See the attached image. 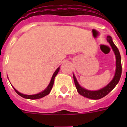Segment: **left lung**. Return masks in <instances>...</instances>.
Masks as SVG:
<instances>
[{
    "mask_svg": "<svg viewBox=\"0 0 127 127\" xmlns=\"http://www.w3.org/2000/svg\"><path fill=\"white\" fill-rule=\"evenodd\" d=\"M107 41L110 44L111 47L112 48L113 51L114 52L116 58V69H115V73L114 77L112 80L108 84L103 87V88L98 90H89L84 88L82 87L79 83L78 82L77 79L76 78L74 74H73L74 81L75 84L76 88L77 89L78 92L82 96L87 97V98L91 99H99L103 98V97L108 94L116 85L118 84L119 80H120L121 76V71H122V67H121V59L120 53L118 49L114 44L112 40L111 37L108 35L107 37Z\"/></svg>",
    "mask_w": 127,
    "mask_h": 127,
    "instance_id": "1",
    "label": "left lung"
}]
</instances>
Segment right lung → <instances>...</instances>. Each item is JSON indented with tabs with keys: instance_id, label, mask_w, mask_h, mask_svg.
Segmentation results:
<instances>
[{
	"instance_id": "obj_1",
	"label": "right lung",
	"mask_w": 127,
	"mask_h": 127,
	"mask_svg": "<svg viewBox=\"0 0 127 127\" xmlns=\"http://www.w3.org/2000/svg\"><path fill=\"white\" fill-rule=\"evenodd\" d=\"M60 67L57 68V69L56 70L55 72L53 74V76L51 78V81H50V83L49 84V85L47 86V87L42 92H41L38 93V94H33V95H26V94H22V93L19 92L18 91L16 90V89L14 88V90L16 91V92L19 95H20L21 97H22L24 98L25 99H40L42 98L43 97L46 96L47 95H48L50 93L51 90L52 88H53V86L54 84V80H55V78L57 76V74H58L59 71Z\"/></svg>"
}]
</instances>
